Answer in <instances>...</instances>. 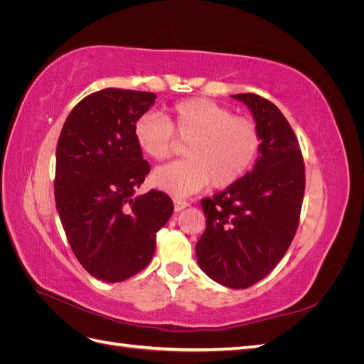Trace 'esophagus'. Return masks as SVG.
Returning a JSON list of instances; mask_svg holds the SVG:
<instances>
[{
  "label": "esophagus",
  "mask_w": 364,
  "mask_h": 364,
  "mask_svg": "<svg viewBox=\"0 0 364 364\" xmlns=\"http://www.w3.org/2000/svg\"><path fill=\"white\" fill-rule=\"evenodd\" d=\"M188 206H190V203L186 202V200H182V199H174V209H176V211H182V209L188 208Z\"/></svg>",
  "instance_id": "1"
}]
</instances>
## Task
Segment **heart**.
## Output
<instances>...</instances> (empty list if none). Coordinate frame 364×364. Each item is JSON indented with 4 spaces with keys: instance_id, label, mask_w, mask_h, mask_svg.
Segmentation results:
<instances>
[{
    "instance_id": "obj_1",
    "label": "heart",
    "mask_w": 364,
    "mask_h": 364,
    "mask_svg": "<svg viewBox=\"0 0 364 364\" xmlns=\"http://www.w3.org/2000/svg\"><path fill=\"white\" fill-rule=\"evenodd\" d=\"M138 149L153 161L167 159L174 139L186 141V159L156 168L151 181L174 197H186L213 182L217 188L235 183L255 161L261 136L257 124L234 117L228 107L208 98H190L161 117L147 112L134 124Z\"/></svg>"
}]
</instances>
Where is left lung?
Listing matches in <instances>:
<instances>
[{
  "mask_svg": "<svg viewBox=\"0 0 364 364\" xmlns=\"http://www.w3.org/2000/svg\"><path fill=\"white\" fill-rule=\"evenodd\" d=\"M245 103L259 130V156L249 173L203 199L206 229L196 245L199 267L229 289H247L277 267L296 234L305 191L304 159L279 109L255 94Z\"/></svg>",
  "mask_w": 364,
  "mask_h": 364,
  "instance_id": "left-lung-1",
  "label": "left lung"
}]
</instances>
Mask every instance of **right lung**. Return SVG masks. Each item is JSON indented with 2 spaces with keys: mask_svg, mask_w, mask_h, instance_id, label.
I'll return each instance as SVG.
<instances>
[{
  "mask_svg": "<svg viewBox=\"0 0 364 364\" xmlns=\"http://www.w3.org/2000/svg\"><path fill=\"white\" fill-rule=\"evenodd\" d=\"M153 92L97 91L77 105L56 149L54 197L65 234L85 270L105 282L141 272L156 232L173 214L167 194H136L150 171L134 124L155 105Z\"/></svg>",
  "mask_w": 364,
  "mask_h": 364,
  "instance_id": "obj_1",
  "label": "right lung"
}]
</instances>
